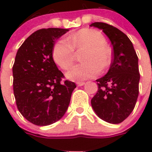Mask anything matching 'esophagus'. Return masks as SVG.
Segmentation results:
<instances>
[{"mask_svg": "<svg viewBox=\"0 0 152 152\" xmlns=\"http://www.w3.org/2000/svg\"><path fill=\"white\" fill-rule=\"evenodd\" d=\"M76 84H77V86H78V87H81V86L84 85V84H85V83H84V82H77V83H76Z\"/></svg>", "mask_w": 152, "mask_h": 152, "instance_id": "obj_1", "label": "esophagus"}]
</instances>
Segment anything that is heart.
Masks as SVG:
<instances>
[{
	"label": "heart",
	"mask_w": 152,
	"mask_h": 152,
	"mask_svg": "<svg viewBox=\"0 0 152 152\" xmlns=\"http://www.w3.org/2000/svg\"><path fill=\"white\" fill-rule=\"evenodd\" d=\"M75 50L85 51L81 57L83 63L73 65L65 74L70 80L92 78L99 71L108 69L112 61L106 38L97 30L85 28L69 36L68 39L58 40L53 48V59L62 69H68L75 59Z\"/></svg>",
	"instance_id": "b5f03b06"
}]
</instances>
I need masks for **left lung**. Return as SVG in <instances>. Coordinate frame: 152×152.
<instances>
[{
	"label": "left lung",
	"mask_w": 152,
	"mask_h": 152,
	"mask_svg": "<svg viewBox=\"0 0 152 152\" xmlns=\"http://www.w3.org/2000/svg\"><path fill=\"white\" fill-rule=\"evenodd\" d=\"M102 30L113 46V61L108 72L96 80L98 91L91 101L99 118L111 124H119L129 116L139 95L138 57L125 34L105 23L90 25Z\"/></svg>",
	"instance_id": "1"
}]
</instances>
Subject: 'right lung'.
<instances>
[{"label":"right lung","mask_w":152,"mask_h":152,"mask_svg":"<svg viewBox=\"0 0 152 152\" xmlns=\"http://www.w3.org/2000/svg\"><path fill=\"white\" fill-rule=\"evenodd\" d=\"M69 29L47 28L34 32L21 45L12 67L13 91L20 113L30 122L46 126L56 122L68 110L76 88L53 59L55 40Z\"/></svg>","instance_id":"1"}]
</instances>
